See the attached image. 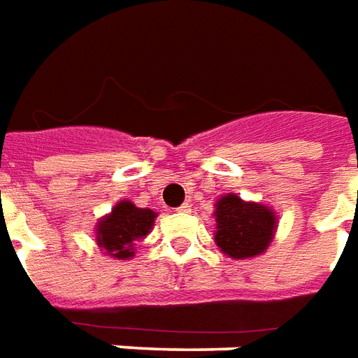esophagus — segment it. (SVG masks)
Returning <instances> with one entry per match:
<instances>
[{
	"label": "esophagus",
	"instance_id": "34e87169",
	"mask_svg": "<svg viewBox=\"0 0 358 358\" xmlns=\"http://www.w3.org/2000/svg\"><path fill=\"white\" fill-rule=\"evenodd\" d=\"M178 213H192V206L187 205V203H184L182 206H178Z\"/></svg>",
	"mask_w": 358,
	"mask_h": 358
}]
</instances>
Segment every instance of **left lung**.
Masks as SVG:
<instances>
[{
	"label": "left lung",
	"instance_id": "obj_1",
	"mask_svg": "<svg viewBox=\"0 0 358 358\" xmlns=\"http://www.w3.org/2000/svg\"><path fill=\"white\" fill-rule=\"evenodd\" d=\"M214 206V241L222 252L235 260H245L269 246L277 229V216L269 206L243 201L235 193L220 197Z\"/></svg>",
	"mask_w": 358,
	"mask_h": 358
}]
</instances>
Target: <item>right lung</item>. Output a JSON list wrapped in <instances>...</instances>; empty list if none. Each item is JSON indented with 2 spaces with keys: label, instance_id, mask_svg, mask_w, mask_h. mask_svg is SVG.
Returning <instances> with one entry per match:
<instances>
[{
  "label": "right lung",
  "instance_id": "right-lung-1",
  "mask_svg": "<svg viewBox=\"0 0 358 358\" xmlns=\"http://www.w3.org/2000/svg\"><path fill=\"white\" fill-rule=\"evenodd\" d=\"M155 218L157 213L152 208H138L131 201H119L112 213L98 220L96 245L112 258L129 260L134 256L136 241L150 233Z\"/></svg>",
  "mask_w": 358,
  "mask_h": 358
}]
</instances>
